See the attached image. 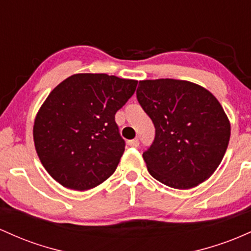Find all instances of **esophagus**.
<instances>
[{"mask_svg": "<svg viewBox=\"0 0 251 251\" xmlns=\"http://www.w3.org/2000/svg\"><path fill=\"white\" fill-rule=\"evenodd\" d=\"M126 143H128L129 147H139V140H137V139L129 140Z\"/></svg>", "mask_w": 251, "mask_h": 251, "instance_id": "34e87169", "label": "esophagus"}]
</instances>
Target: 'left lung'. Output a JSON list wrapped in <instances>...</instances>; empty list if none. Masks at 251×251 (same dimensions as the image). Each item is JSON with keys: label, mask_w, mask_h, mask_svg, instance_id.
Here are the masks:
<instances>
[{"label": "left lung", "mask_w": 251, "mask_h": 251, "mask_svg": "<svg viewBox=\"0 0 251 251\" xmlns=\"http://www.w3.org/2000/svg\"><path fill=\"white\" fill-rule=\"evenodd\" d=\"M136 96L155 126L153 145L142 155L151 176L178 190L209 179L231 130L218 100L198 84L170 78L140 80Z\"/></svg>", "instance_id": "left-lung-1"}]
</instances>
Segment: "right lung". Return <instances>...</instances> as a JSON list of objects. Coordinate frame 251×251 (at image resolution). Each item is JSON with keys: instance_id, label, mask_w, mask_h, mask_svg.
Returning a JSON list of instances; mask_svg holds the SVG:
<instances>
[{"instance_id": "obj_1", "label": "right lung", "mask_w": 251, "mask_h": 251, "mask_svg": "<svg viewBox=\"0 0 251 251\" xmlns=\"http://www.w3.org/2000/svg\"><path fill=\"white\" fill-rule=\"evenodd\" d=\"M137 80L77 73L50 91L39 109L33 139L39 159L64 187L86 191L105 181L125 151L115 114Z\"/></svg>"}]
</instances>
